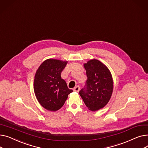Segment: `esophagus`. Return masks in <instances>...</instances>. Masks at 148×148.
Segmentation results:
<instances>
[{
	"instance_id": "obj_1",
	"label": "esophagus",
	"mask_w": 148,
	"mask_h": 148,
	"mask_svg": "<svg viewBox=\"0 0 148 148\" xmlns=\"http://www.w3.org/2000/svg\"><path fill=\"white\" fill-rule=\"evenodd\" d=\"M80 89V87L79 86H76L74 88V91L75 92H78Z\"/></svg>"
}]
</instances>
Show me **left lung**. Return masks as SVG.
I'll list each match as a JSON object with an SVG mask.
<instances>
[{
    "label": "left lung",
    "instance_id": "8db88e82",
    "mask_svg": "<svg viewBox=\"0 0 148 148\" xmlns=\"http://www.w3.org/2000/svg\"><path fill=\"white\" fill-rule=\"evenodd\" d=\"M88 79L79 94L91 111L103 108L111 98L113 82L110 71L101 62L92 59L84 64Z\"/></svg>",
    "mask_w": 148,
    "mask_h": 148
}]
</instances>
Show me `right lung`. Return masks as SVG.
Here are the masks:
<instances>
[{
	"instance_id": "add662e5",
	"label": "right lung",
	"mask_w": 148,
	"mask_h": 148,
	"mask_svg": "<svg viewBox=\"0 0 148 148\" xmlns=\"http://www.w3.org/2000/svg\"><path fill=\"white\" fill-rule=\"evenodd\" d=\"M67 61L49 59L39 66L35 75L34 88L40 104L47 110L55 112L64 106L68 95L73 92L61 78Z\"/></svg>"
}]
</instances>
